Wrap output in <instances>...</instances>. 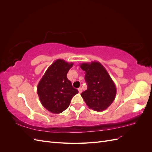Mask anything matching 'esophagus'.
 <instances>
[{
    "label": "esophagus",
    "instance_id": "obj_1",
    "mask_svg": "<svg viewBox=\"0 0 152 152\" xmlns=\"http://www.w3.org/2000/svg\"><path fill=\"white\" fill-rule=\"evenodd\" d=\"M78 90H79V93H81L82 92V87H79V89H78Z\"/></svg>",
    "mask_w": 152,
    "mask_h": 152
}]
</instances>
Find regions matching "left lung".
<instances>
[{
  "label": "left lung",
  "instance_id": "1",
  "mask_svg": "<svg viewBox=\"0 0 152 152\" xmlns=\"http://www.w3.org/2000/svg\"><path fill=\"white\" fill-rule=\"evenodd\" d=\"M86 72L87 89L81 94L88 107L103 111L112 103L116 96V87L105 68L99 62L82 63Z\"/></svg>",
  "mask_w": 152,
  "mask_h": 152
}]
</instances>
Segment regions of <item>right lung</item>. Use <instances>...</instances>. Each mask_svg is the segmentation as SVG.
<instances>
[{
    "label": "right lung",
    "mask_w": 152,
    "mask_h": 152,
    "mask_svg": "<svg viewBox=\"0 0 152 152\" xmlns=\"http://www.w3.org/2000/svg\"><path fill=\"white\" fill-rule=\"evenodd\" d=\"M73 66L63 59L54 62L45 73L37 86V93L44 107L54 113L67 109L73 96L79 91L67 79V73Z\"/></svg>",
    "instance_id": "right-lung-1"
}]
</instances>
